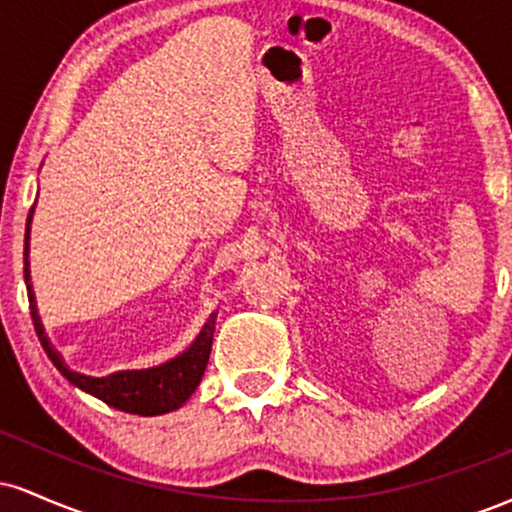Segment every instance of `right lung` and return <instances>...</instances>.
<instances>
[{"label": "right lung", "instance_id": "obj_1", "mask_svg": "<svg viewBox=\"0 0 512 512\" xmlns=\"http://www.w3.org/2000/svg\"><path fill=\"white\" fill-rule=\"evenodd\" d=\"M33 214V209H31ZM31 214H28L26 226V245H23V279H26L28 301H31V317L35 325V334H38L40 344H43L45 354L57 370L69 380V383L81 387L84 392H91L93 397L103 399L108 407H115L127 414L139 416H156L166 414L182 407L190 399L197 385L202 383L204 368H207L209 354H211V339H214V315L199 332L197 342L185 351V354L173 358L170 363H163L158 368L149 370H125V373L108 375V378H91V375L76 373L69 366H64L62 356L57 354L55 346L50 344L48 334L43 330V322L38 317V308H35V296L31 286V272H28V233H31Z\"/></svg>", "mask_w": 512, "mask_h": 512}]
</instances>
